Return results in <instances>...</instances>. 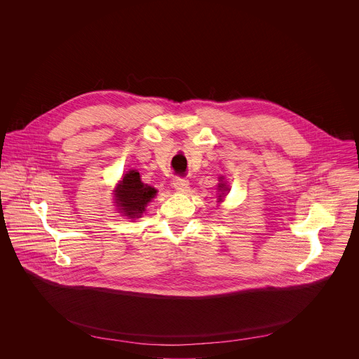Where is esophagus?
<instances>
[{"label":"esophagus","mask_w":359,"mask_h":359,"mask_svg":"<svg viewBox=\"0 0 359 359\" xmlns=\"http://www.w3.org/2000/svg\"><path fill=\"white\" fill-rule=\"evenodd\" d=\"M188 185H189V181L184 177H175L172 180V187L178 191H185L188 188Z\"/></svg>","instance_id":"34e87169"}]
</instances>
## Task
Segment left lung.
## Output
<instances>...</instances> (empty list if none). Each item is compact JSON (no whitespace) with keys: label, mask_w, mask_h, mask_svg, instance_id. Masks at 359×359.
Here are the masks:
<instances>
[{"label":"left lung","mask_w":359,"mask_h":359,"mask_svg":"<svg viewBox=\"0 0 359 359\" xmlns=\"http://www.w3.org/2000/svg\"><path fill=\"white\" fill-rule=\"evenodd\" d=\"M224 187H225V185H224V184H219V187H218V188H219V189H221V188H224ZM219 198H221V195H219Z\"/></svg>","instance_id":"obj_1"}]
</instances>
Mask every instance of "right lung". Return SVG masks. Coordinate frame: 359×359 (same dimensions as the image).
<instances>
[{
    "mask_svg": "<svg viewBox=\"0 0 359 359\" xmlns=\"http://www.w3.org/2000/svg\"><path fill=\"white\" fill-rule=\"evenodd\" d=\"M114 195V202L120 207L121 212L130 218H140L147 205L154 199L156 189L141 182L140 172L131 170L123 177Z\"/></svg>",
    "mask_w": 359,
    "mask_h": 359,
    "instance_id": "add662e5",
    "label": "right lung"
}]
</instances>
